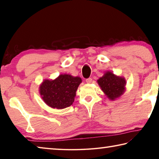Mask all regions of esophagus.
<instances>
[{
    "instance_id": "esophagus-1",
    "label": "esophagus",
    "mask_w": 159,
    "mask_h": 159,
    "mask_svg": "<svg viewBox=\"0 0 159 159\" xmlns=\"http://www.w3.org/2000/svg\"><path fill=\"white\" fill-rule=\"evenodd\" d=\"M92 80H93V79H91V78H88V79L85 80V81L87 83H92Z\"/></svg>"
}]
</instances>
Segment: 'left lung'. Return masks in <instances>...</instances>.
I'll list each match as a JSON object with an SVG mask.
<instances>
[{"instance_id": "1", "label": "left lung", "mask_w": 159, "mask_h": 159, "mask_svg": "<svg viewBox=\"0 0 159 159\" xmlns=\"http://www.w3.org/2000/svg\"><path fill=\"white\" fill-rule=\"evenodd\" d=\"M98 83L107 98L111 100L119 98L124 93L125 79L116 76L111 71H107L103 76L99 78Z\"/></svg>"}]
</instances>
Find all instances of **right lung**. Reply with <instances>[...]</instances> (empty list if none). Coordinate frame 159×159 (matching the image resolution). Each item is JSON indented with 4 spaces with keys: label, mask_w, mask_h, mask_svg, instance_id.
I'll return each instance as SVG.
<instances>
[{
    "label": "right lung",
    "mask_w": 159,
    "mask_h": 159,
    "mask_svg": "<svg viewBox=\"0 0 159 159\" xmlns=\"http://www.w3.org/2000/svg\"><path fill=\"white\" fill-rule=\"evenodd\" d=\"M81 81L80 77L61 74L55 80H45L40 86V94L43 101L52 108H66L73 104Z\"/></svg>",
    "instance_id": "obj_1"
}]
</instances>
